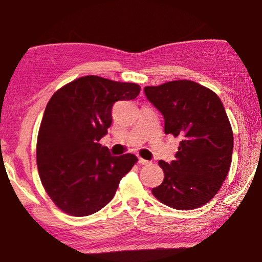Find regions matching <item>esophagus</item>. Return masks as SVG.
I'll list each match as a JSON object with an SVG mask.
<instances>
[{"instance_id":"34e87169","label":"esophagus","mask_w":262,"mask_h":262,"mask_svg":"<svg viewBox=\"0 0 262 262\" xmlns=\"http://www.w3.org/2000/svg\"><path fill=\"white\" fill-rule=\"evenodd\" d=\"M139 163L142 164V165H149V164H150L149 161H145V159L141 158V157H139Z\"/></svg>"}]
</instances>
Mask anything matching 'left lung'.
I'll return each instance as SVG.
<instances>
[{"instance_id": "obj_1", "label": "left lung", "mask_w": 262, "mask_h": 262, "mask_svg": "<svg viewBox=\"0 0 262 262\" xmlns=\"http://www.w3.org/2000/svg\"><path fill=\"white\" fill-rule=\"evenodd\" d=\"M144 94L164 117V132L180 137L176 161H159L163 183L154 196L178 210L209 202L231 165L233 134L227 112L214 91L188 79L145 86Z\"/></svg>"}]
</instances>
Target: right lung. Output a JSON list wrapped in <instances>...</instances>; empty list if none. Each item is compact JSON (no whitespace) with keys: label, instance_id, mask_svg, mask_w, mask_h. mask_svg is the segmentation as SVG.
Here are the masks:
<instances>
[{"label":"right lung","instance_id":"1","mask_svg":"<svg viewBox=\"0 0 262 262\" xmlns=\"http://www.w3.org/2000/svg\"><path fill=\"white\" fill-rule=\"evenodd\" d=\"M141 88L89 75L59 89L48 101L37 140L41 184L55 206L72 216L95 214L112 200L133 154L111 156L98 143L112 123L118 100L135 99Z\"/></svg>","mask_w":262,"mask_h":262}]
</instances>
